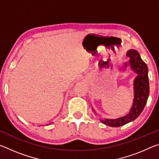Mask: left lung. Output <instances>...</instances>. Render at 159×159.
Here are the masks:
<instances>
[{
    "label": "left lung",
    "instance_id": "obj_1",
    "mask_svg": "<svg viewBox=\"0 0 159 159\" xmlns=\"http://www.w3.org/2000/svg\"><path fill=\"white\" fill-rule=\"evenodd\" d=\"M126 55L129 59L128 62H125L119 69L124 71L127 69L128 66H130L132 71L137 74V76L133 80V102L130 111L123 116L114 118V119H109V118L100 119L102 123L111 127H119L135 120L143 111L149 95L147 65L142 60L139 52L135 50H129L126 53ZM93 111H94L93 109ZM95 114H97L96 113H95Z\"/></svg>",
    "mask_w": 159,
    "mask_h": 159
}]
</instances>
